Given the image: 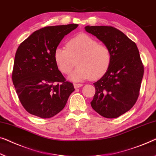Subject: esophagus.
<instances>
[{"label":"esophagus","instance_id":"esophagus-1","mask_svg":"<svg viewBox=\"0 0 156 156\" xmlns=\"http://www.w3.org/2000/svg\"><path fill=\"white\" fill-rule=\"evenodd\" d=\"M73 85L75 88H78V87L83 86V84H81V83H74Z\"/></svg>","mask_w":156,"mask_h":156}]
</instances>
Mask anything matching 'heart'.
Returning a JSON list of instances; mask_svg holds the SVG:
<instances>
[{
  "mask_svg": "<svg viewBox=\"0 0 156 156\" xmlns=\"http://www.w3.org/2000/svg\"><path fill=\"white\" fill-rule=\"evenodd\" d=\"M66 47L55 49L54 58L59 71L66 75L71 73L77 63V68L70 76L71 80H96L104 76L110 66V50L89 35L80 34L73 37Z\"/></svg>",
  "mask_w": 156,
  "mask_h": 156,
  "instance_id": "heart-1",
  "label": "heart"
}]
</instances>
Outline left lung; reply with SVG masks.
Instances as JSON below:
<instances>
[{"instance_id": "left-lung-1", "label": "left lung", "mask_w": 156, "mask_h": 156, "mask_svg": "<svg viewBox=\"0 0 156 156\" xmlns=\"http://www.w3.org/2000/svg\"><path fill=\"white\" fill-rule=\"evenodd\" d=\"M85 30L102 41L111 51L106 73L93 84L90 102L95 112L106 118H117L132 108L140 93L144 64L134 41L111 26H87Z\"/></svg>"}]
</instances>
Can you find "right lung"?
<instances>
[{"label":"right lung","instance_id":"obj_1","mask_svg":"<svg viewBox=\"0 0 156 156\" xmlns=\"http://www.w3.org/2000/svg\"><path fill=\"white\" fill-rule=\"evenodd\" d=\"M76 24L49 26L34 32L17 48L12 72L17 95L26 111L41 118H51L64 108L75 90L59 71L54 52Z\"/></svg>","mask_w":156,"mask_h":156}]
</instances>
